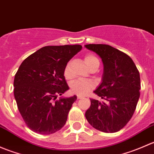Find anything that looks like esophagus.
Instances as JSON below:
<instances>
[{
	"mask_svg": "<svg viewBox=\"0 0 154 154\" xmlns=\"http://www.w3.org/2000/svg\"><path fill=\"white\" fill-rule=\"evenodd\" d=\"M77 98H78V99H81V98H83V96L78 95V96H77Z\"/></svg>",
	"mask_w": 154,
	"mask_h": 154,
	"instance_id": "esophagus-1",
	"label": "esophagus"
}]
</instances>
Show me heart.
<instances>
[{
    "label": "heart",
    "instance_id": "obj_1",
    "mask_svg": "<svg viewBox=\"0 0 154 154\" xmlns=\"http://www.w3.org/2000/svg\"><path fill=\"white\" fill-rule=\"evenodd\" d=\"M84 63L89 69L94 66L99 67V64H100L97 57L91 54H87L85 55ZM63 74L66 80H71L72 78V74H71V68L68 64L66 65L65 67ZM94 88V83L90 80H75V81L72 82L71 84V91L77 95H86Z\"/></svg>",
    "mask_w": 154,
    "mask_h": 154
}]
</instances>
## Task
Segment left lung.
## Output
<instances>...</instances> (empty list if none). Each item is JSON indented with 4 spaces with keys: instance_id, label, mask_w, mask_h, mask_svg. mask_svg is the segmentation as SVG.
Here are the masks:
<instances>
[{
    "instance_id": "obj_1",
    "label": "left lung",
    "mask_w": 154,
    "mask_h": 154,
    "mask_svg": "<svg viewBox=\"0 0 154 154\" xmlns=\"http://www.w3.org/2000/svg\"><path fill=\"white\" fill-rule=\"evenodd\" d=\"M96 53L103 64L102 83L94 91L103 101L90 99L86 118L96 130L116 133L131 119L139 100L140 75L128 55L116 48L102 44L85 45Z\"/></svg>"
}]
</instances>
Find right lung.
Masks as SVG:
<instances>
[{
  "label": "right lung",
  "mask_w": 154,
  "mask_h": 154,
  "mask_svg": "<svg viewBox=\"0 0 154 154\" xmlns=\"http://www.w3.org/2000/svg\"><path fill=\"white\" fill-rule=\"evenodd\" d=\"M82 46H45L26 58L14 79V96L20 114L32 131L50 135L66 123L77 96L60 97L69 87L63 71Z\"/></svg>",
  "instance_id": "right-lung-1"
}]
</instances>
